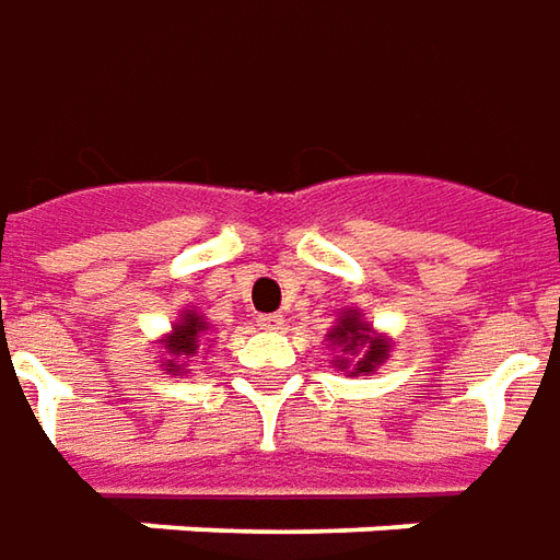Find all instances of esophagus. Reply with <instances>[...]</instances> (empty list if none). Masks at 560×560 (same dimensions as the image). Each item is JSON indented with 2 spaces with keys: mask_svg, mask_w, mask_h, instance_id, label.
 <instances>
[{
  "mask_svg": "<svg viewBox=\"0 0 560 560\" xmlns=\"http://www.w3.org/2000/svg\"><path fill=\"white\" fill-rule=\"evenodd\" d=\"M284 325V318H281L279 312H272V315H260V328L264 330H281Z\"/></svg>",
  "mask_w": 560,
  "mask_h": 560,
  "instance_id": "esophagus-1",
  "label": "esophagus"
}]
</instances>
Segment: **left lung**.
Masks as SVG:
<instances>
[{
    "label": "left lung",
    "mask_w": 560,
    "mask_h": 560,
    "mask_svg": "<svg viewBox=\"0 0 560 560\" xmlns=\"http://www.w3.org/2000/svg\"><path fill=\"white\" fill-rule=\"evenodd\" d=\"M328 349L334 352V368L349 376L374 374L380 364H386L392 352V340L386 334H376L374 325L355 306H346L334 328L325 334Z\"/></svg>",
    "instance_id": "left-lung-1"
}]
</instances>
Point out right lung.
Here are the masks:
<instances>
[{
    "mask_svg": "<svg viewBox=\"0 0 560 560\" xmlns=\"http://www.w3.org/2000/svg\"><path fill=\"white\" fill-rule=\"evenodd\" d=\"M211 325L205 322V315L196 310H180L177 322L171 325L168 334H162V340H155L159 346V364L162 371L171 376H186L192 371V359L199 355V349L208 346L211 352Z\"/></svg>",
    "mask_w": 560,
    "mask_h": 560,
    "instance_id": "right-lung-1",
    "label": "right lung"
}]
</instances>
